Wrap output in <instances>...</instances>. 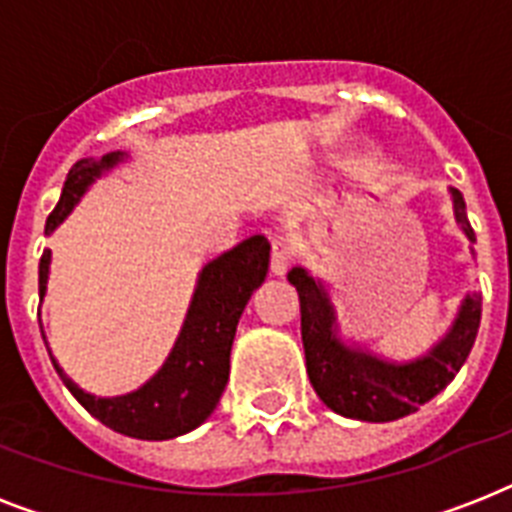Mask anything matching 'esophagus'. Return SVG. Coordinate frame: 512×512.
<instances>
[{
	"instance_id": "esophagus-1",
	"label": "esophagus",
	"mask_w": 512,
	"mask_h": 512,
	"mask_svg": "<svg viewBox=\"0 0 512 512\" xmlns=\"http://www.w3.org/2000/svg\"><path fill=\"white\" fill-rule=\"evenodd\" d=\"M292 260H295V247H292L287 239L273 241L271 244V273H276V276H284L289 265H292Z\"/></svg>"
}]
</instances>
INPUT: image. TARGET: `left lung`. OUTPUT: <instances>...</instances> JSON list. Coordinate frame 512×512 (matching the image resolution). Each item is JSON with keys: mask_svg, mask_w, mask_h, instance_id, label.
<instances>
[{"mask_svg": "<svg viewBox=\"0 0 512 512\" xmlns=\"http://www.w3.org/2000/svg\"><path fill=\"white\" fill-rule=\"evenodd\" d=\"M449 193L454 220L468 241H476L462 193L457 188H449ZM287 279L300 295L305 366L313 390L332 412L350 420L390 422L417 412L454 380L476 342L481 324L478 292L462 300L460 313L444 340L433 345L425 356L396 364L369 350L350 348L337 337V313L329 292L305 268H292Z\"/></svg>", "mask_w": 512, "mask_h": 512, "instance_id": "left-lung-1", "label": "left lung"}]
</instances>
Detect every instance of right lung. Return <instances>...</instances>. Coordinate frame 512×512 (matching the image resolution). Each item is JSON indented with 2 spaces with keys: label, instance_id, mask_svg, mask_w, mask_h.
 I'll return each mask as SVG.
<instances>
[{
  "label": "right lung",
  "instance_id": "1",
  "mask_svg": "<svg viewBox=\"0 0 512 512\" xmlns=\"http://www.w3.org/2000/svg\"><path fill=\"white\" fill-rule=\"evenodd\" d=\"M122 159L124 154L116 151V154L103 156L100 162L95 159L76 162L68 172L58 207L47 217L44 233L50 236L66 220L68 212L79 204L84 191L95 183V177L116 167ZM268 260H271L268 239L249 236L247 241H241L201 268L175 348L162 369L143 388L132 390L127 396L98 398L84 393L52 358L55 372L71 390V396L95 420L116 433L143 438V441H167V438L191 433L215 412L217 401L223 396L228 372H231V345L236 337V324L252 292L265 281ZM47 276H50V249H44L39 260V295L42 297L47 292Z\"/></svg>",
  "mask_w": 512,
  "mask_h": 512
}]
</instances>
